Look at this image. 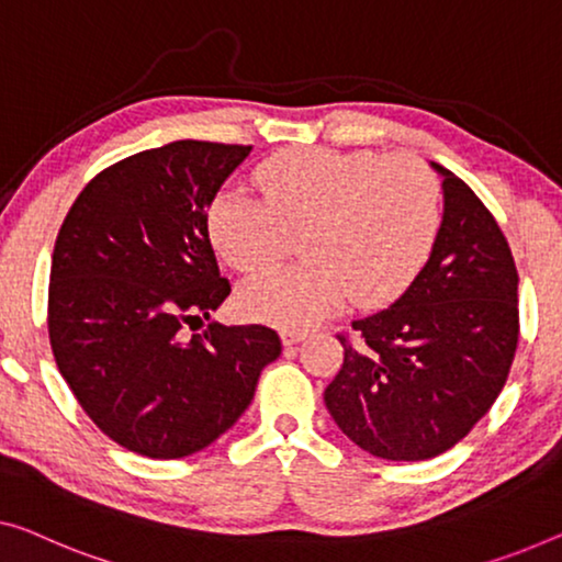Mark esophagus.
I'll use <instances>...</instances> for the list:
<instances>
[{"mask_svg": "<svg viewBox=\"0 0 562 562\" xmlns=\"http://www.w3.org/2000/svg\"><path fill=\"white\" fill-rule=\"evenodd\" d=\"M303 338H305V330H297V328H284L282 330L284 346H297V342Z\"/></svg>", "mask_w": 562, "mask_h": 562, "instance_id": "1", "label": "esophagus"}]
</instances>
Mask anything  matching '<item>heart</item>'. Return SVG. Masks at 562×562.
Segmentation results:
<instances>
[{
    "mask_svg": "<svg viewBox=\"0 0 562 562\" xmlns=\"http://www.w3.org/2000/svg\"><path fill=\"white\" fill-rule=\"evenodd\" d=\"M255 181L262 199L220 191L206 229L239 272L284 257L297 234L303 262L259 272L239 290L245 315L280 328H307L346 297L361 307L396 300L441 227V183L412 156L292 148L259 164Z\"/></svg>",
    "mask_w": 562,
    "mask_h": 562,
    "instance_id": "b5f03b06",
    "label": "heart"
}]
</instances>
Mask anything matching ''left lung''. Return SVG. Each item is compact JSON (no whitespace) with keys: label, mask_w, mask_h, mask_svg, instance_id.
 <instances>
[{"label":"left lung","mask_w":562,"mask_h":562,"mask_svg":"<svg viewBox=\"0 0 562 562\" xmlns=\"http://www.w3.org/2000/svg\"><path fill=\"white\" fill-rule=\"evenodd\" d=\"M443 176L429 262L391 307L338 333L342 366L325 406L346 437L391 462L462 441L505 389L520 338L517 267L499 224L459 176Z\"/></svg>","instance_id":"8db88e82"}]
</instances>
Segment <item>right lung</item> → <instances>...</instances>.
<instances>
[{
  "instance_id": "1",
  "label": "right lung",
  "mask_w": 562,
  "mask_h": 562,
  "mask_svg": "<svg viewBox=\"0 0 562 562\" xmlns=\"http://www.w3.org/2000/svg\"><path fill=\"white\" fill-rule=\"evenodd\" d=\"M252 146L173 140L108 166L57 234L47 292L55 363L123 449L181 459L220 439L280 356L267 325L209 323L232 292L206 212Z\"/></svg>"
}]
</instances>
